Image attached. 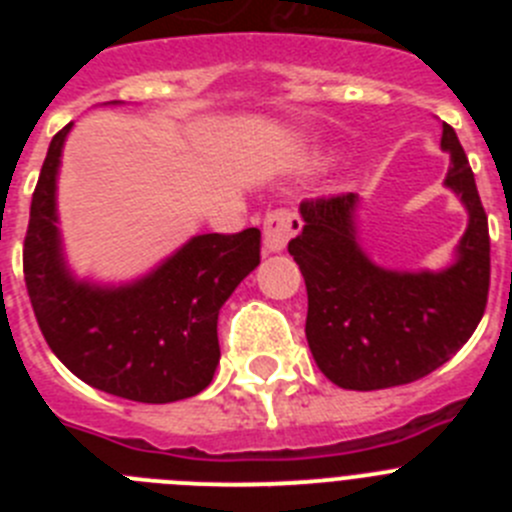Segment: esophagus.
<instances>
[{"label": "esophagus", "mask_w": 512, "mask_h": 512, "mask_svg": "<svg viewBox=\"0 0 512 512\" xmlns=\"http://www.w3.org/2000/svg\"><path fill=\"white\" fill-rule=\"evenodd\" d=\"M300 230V217L292 210H274L264 220V253H279Z\"/></svg>", "instance_id": "34e87169"}]
</instances>
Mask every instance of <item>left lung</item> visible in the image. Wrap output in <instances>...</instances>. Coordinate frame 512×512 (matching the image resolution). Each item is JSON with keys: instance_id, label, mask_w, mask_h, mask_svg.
Returning a JSON list of instances; mask_svg holds the SVG:
<instances>
[{"instance_id": "left-lung-1", "label": "left lung", "mask_w": 512, "mask_h": 512, "mask_svg": "<svg viewBox=\"0 0 512 512\" xmlns=\"http://www.w3.org/2000/svg\"><path fill=\"white\" fill-rule=\"evenodd\" d=\"M446 187L469 212L454 264L441 271H395L374 264L356 238L354 192L305 200L302 233L289 241L307 287L305 336L320 372L343 390H384L443 366L485 315L490 230L467 153L451 125Z\"/></svg>"}]
</instances>
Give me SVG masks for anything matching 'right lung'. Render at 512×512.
Here are the masks:
<instances>
[{
    "label": "right lung",
    "instance_id": "1",
    "mask_svg": "<svg viewBox=\"0 0 512 512\" xmlns=\"http://www.w3.org/2000/svg\"><path fill=\"white\" fill-rule=\"evenodd\" d=\"M117 104V102H112ZM71 122L53 135L30 205L22 269L45 341L81 382L133 402H176L212 382L217 315L261 261V230L194 235L130 284L76 279L66 266L56 176Z\"/></svg>",
    "mask_w": 512,
    "mask_h": 512
}]
</instances>
